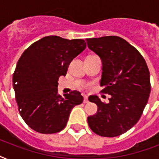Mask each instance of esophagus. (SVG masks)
Instances as JSON below:
<instances>
[{"label":"esophagus","instance_id":"1","mask_svg":"<svg viewBox=\"0 0 159 159\" xmlns=\"http://www.w3.org/2000/svg\"><path fill=\"white\" fill-rule=\"evenodd\" d=\"M83 102H84V103H88V98H87V97H84Z\"/></svg>","mask_w":159,"mask_h":159}]
</instances>
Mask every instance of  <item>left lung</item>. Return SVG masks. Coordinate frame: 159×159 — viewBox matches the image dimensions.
I'll return each mask as SVG.
<instances>
[{
    "instance_id": "obj_1",
    "label": "left lung",
    "mask_w": 159,
    "mask_h": 159,
    "mask_svg": "<svg viewBox=\"0 0 159 159\" xmlns=\"http://www.w3.org/2000/svg\"><path fill=\"white\" fill-rule=\"evenodd\" d=\"M88 48L102 59V92L111 95L109 103L97 96L88 100L98 107L87 117L90 128L104 137H116L139 121L150 94V74L145 60L134 47L118 36L87 39Z\"/></svg>"
}]
</instances>
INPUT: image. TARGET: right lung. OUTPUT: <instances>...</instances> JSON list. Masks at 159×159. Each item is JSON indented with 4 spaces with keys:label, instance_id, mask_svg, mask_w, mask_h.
<instances>
[{
    "label": "right lung",
    "instance_id": "obj_1",
    "mask_svg": "<svg viewBox=\"0 0 159 159\" xmlns=\"http://www.w3.org/2000/svg\"><path fill=\"white\" fill-rule=\"evenodd\" d=\"M87 47L84 39L46 36L32 43L20 57L13 74L19 112L27 125L41 134L65 128L72 109L83 97L73 91L61 97L57 81L66 76L70 62Z\"/></svg>",
    "mask_w": 159,
    "mask_h": 159
}]
</instances>
